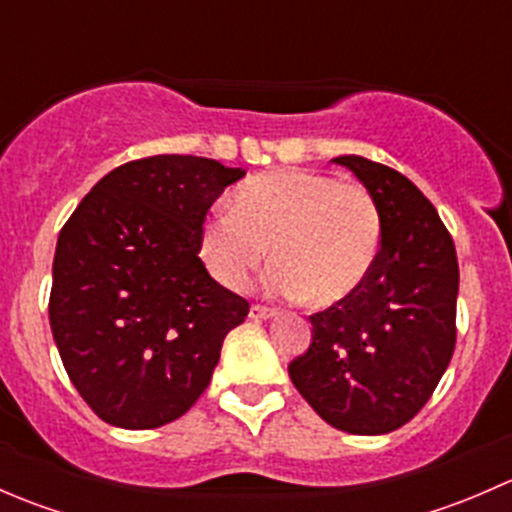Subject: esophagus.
Returning <instances> with one entry per match:
<instances>
[{
    "mask_svg": "<svg viewBox=\"0 0 512 512\" xmlns=\"http://www.w3.org/2000/svg\"><path fill=\"white\" fill-rule=\"evenodd\" d=\"M272 317H277L275 309L262 307V304H252L250 307V319H272Z\"/></svg>",
    "mask_w": 512,
    "mask_h": 512,
    "instance_id": "1",
    "label": "esophagus"
}]
</instances>
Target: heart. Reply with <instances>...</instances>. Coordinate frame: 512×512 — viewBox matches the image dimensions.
Segmentation results:
<instances>
[{
    "instance_id": "obj_1",
    "label": "heart",
    "mask_w": 512,
    "mask_h": 512,
    "mask_svg": "<svg viewBox=\"0 0 512 512\" xmlns=\"http://www.w3.org/2000/svg\"><path fill=\"white\" fill-rule=\"evenodd\" d=\"M379 205L361 185L282 168L242 180L230 210L215 208L200 230V257L220 285L242 292L267 257V285L314 307L344 302L366 282L381 252Z\"/></svg>"
}]
</instances>
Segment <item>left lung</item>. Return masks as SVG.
<instances>
[{
	"instance_id": "1",
	"label": "left lung",
	"mask_w": 512,
	"mask_h": 512,
	"mask_svg": "<svg viewBox=\"0 0 512 512\" xmlns=\"http://www.w3.org/2000/svg\"><path fill=\"white\" fill-rule=\"evenodd\" d=\"M374 195L381 252L352 297L309 317L312 344L289 379L329 426L381 436L431 399L456 347L458 260L436 208L406 175L339 156Z\"/></svg>"
}]
</instances>
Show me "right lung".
<instances>
[{
    "label": "right lung",
    "instance_id": "1",
    "mask_svg": "<svg viewBox=\"0 0 512 512\" xmlns=\"http://www.w3.org/2000/svg\"><path fill=\"white\" fill-rule=\"evenodd\" d=\"M242 168L198 156L118 165L61 227L49 322L64 369L106 423L146 431L200 399L250 304L210 277L200 230Z\"/></svg>",
    "mask_w": 512,
    "mask_h": 512
}]
</instances>
